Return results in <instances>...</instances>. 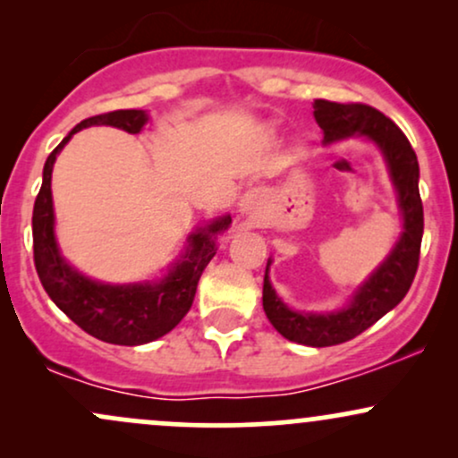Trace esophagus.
<instances>
[{
  "instance_id": "obj_1",
  "label": "esophagus",
  "mask_w": 458,
  "mask_h": 458,
  "mask_svg": "<svg viewBox=\"0 0 458 458\" xmlns=\"http://www.w3.org/2000/svg\"><path fill=\"white\" fill-rule=\"evenodd\" d=\"M260 207H262V191H260V189H250V191H245L243 196H241L239 211L250 215L251 219L259 217Z\"/></svg>"
}]
</instances>
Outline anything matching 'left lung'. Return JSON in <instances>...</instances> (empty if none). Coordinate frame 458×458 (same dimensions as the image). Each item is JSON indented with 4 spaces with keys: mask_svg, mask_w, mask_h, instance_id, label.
Here are the masks:
<instances>
[{
    "mask_svg": "<svg viewBox=\"0 0 458 458\" xmlns=\"http://www.w3.org/2000/svg\"><path fill=\"white\" fill-rule=\"evenodd\" d=\"M314 118L323 129L325 144L361 135L379 146L403 213V234L379 269L355 291L351 303L338 312H295L282 301L269 282V267L262 284V308L267 318L286 340L308 346H334L353 340L396 308L407 295L418 271L424 233V211L420 199L418 157L404 133L379 109L361 103L314 101ZM271 262V260H269Z\"/></svg>",
    "mask_w": 458,
    "mask_h": 458,
    "instance_id": "obj_1",
    "label": "left lung"
}]
</instances>
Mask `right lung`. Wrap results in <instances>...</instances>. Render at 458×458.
I'll use <instances>...</instances> for the list:
<instances>
[{
	"instance_id": "right-lung-1",
	"label": "right lung",
	"mask_w": 458,
	"mask_h": 458,
	"mask_svg": "<svg viewBox=\"0 0 458 458\" xmlns=\"http://www.w3.org/2000/svg\"><path fill=\"white\" fill-rule=\"evenodd\" d=\"M146 123L148 114L144 109H115L81 120L47 157L43 187L36 196L31 215L34 265L47 295L86 334L109 344H146L174 329L191 308L199 276L217 254L215 239L233 224V217L225 215L189 234L185 254L157 282L103 284L81 276L62 259L54 233L55 217L51 198L55 157L77 131L86 127L107 124L127 133H140Z\"/></svg>"
}]
</instances>
